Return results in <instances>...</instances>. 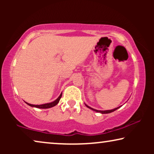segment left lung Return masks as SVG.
<instances>
[{"instance_id":"1","label":"left lung","mask_w":154,"mask_h":154,"mask_svg":"<svg viewBox=\"0 0 154 154\" xmlns=\"http://www.w3.org/2000/svg\"><path fill=\"white\" fill-rule=\"evenodd\" d=\"M85 106L88 107V108H89V109H92V110H93V111H96V112H98V113H111V112H113V111H116V109H119L120 107L121 106H119V107H117V108H115V109H111V110H106V111H100V110H97V109H92V108H91V107L90 106H88L87 104H85Z\"/></svg>"}]
</instances>
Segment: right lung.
I'll use <instances>...</instances> for the list:
<instances>
[{
  "label": "right lung",
  "mask_w": 154,
  "mask_h": 154,
  "mask_svg": "<svg viewBox=\"0 0 154 154\" xmlns=\"http://www.w3.org/2000/svg\"><path fill=\"white\" fill-rule=\"evenodd\" d=\"M62 92L60 94V95L58 97V98L56 100H54V102H52L47 103V104H41V105H35V104H29V103H27V102H26V103L28 105H29V106H32V107H36V108H38V109H49V108H51V107H53L54 106H56V105L58 104L59 102H60L61 97H62Z\"/></svg>",
  "instance_id": "add662e5"
}]
</instances>
